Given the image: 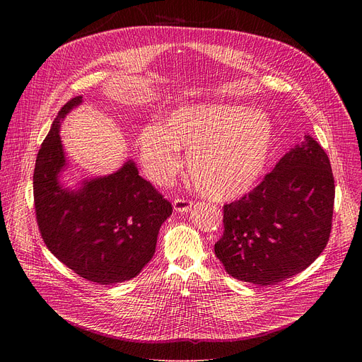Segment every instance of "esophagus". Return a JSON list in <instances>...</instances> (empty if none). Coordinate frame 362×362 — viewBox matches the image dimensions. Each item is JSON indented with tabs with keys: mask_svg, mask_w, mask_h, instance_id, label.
<instances>
[{
	"mask_svg": "<svg viewBox=\"0 0 362 362\" xmlns=\"http://www.w3.org/2000/svg\"><path fill=\"white\" fill-rule=\"evenodd\" d=\"M194 205V202L191 199H185V198H176L173 201V206L175 210L179 211V213H186L191 210V206Z\"/></svg>",
	"mask_w": 362,
	"mask_h": 362,
	"instance_id": "1",
	"label": "esophagus"
}]
</instances>
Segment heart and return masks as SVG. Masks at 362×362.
<instances>
[{
	"label": "heart",
	"instance_id": "heart-1",
	"mask_svg": "<svg viewBox=\"0 0 362 362\" xmlns=\"http://www.w3.org/2000/svg\"><path fill=\"white\" fill-rule=\"evenodd\" d=\"M146 176L167 185L183 165L198 191L230 201L248 194L273 149V127L262 112L233 105H192L173 111L163 126H145L136 139Z\"/></svg>",
	"mask_w": 362,
	"mask_h": 362
}]
</instances>
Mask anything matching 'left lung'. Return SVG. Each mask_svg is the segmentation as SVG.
<instances>
[{"label": "left lung", "mask_w": 362, "mask_h": 362, "mask_svg": "<svg viewBox=\"0 0 362 362\" xmlns=\"http://www.w3.org/2000/svg\"><path fill=\"white\" fill-rule=\"evenodd\" d=\"M333 204L330 160L305 136L250 194L223 206L224 232L216 255L242 281L269 286L289 279L326 248Z\"/></svg>", "instance_id": "8db88e82"}]
</instances>
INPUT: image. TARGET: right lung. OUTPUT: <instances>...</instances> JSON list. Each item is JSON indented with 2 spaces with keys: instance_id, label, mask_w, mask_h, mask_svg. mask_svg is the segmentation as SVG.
<instances>
[{
  "instance_id": "right-lung-1",
  "label": "right lung",
  "mask_w": 362,
  "mask_h": 362,
  "mask_svg": "<svg viewBox=\"0 0 362 362\" xmlns=\"http://www.w3.org/2000/svg\"><path fill=\"white\" fill-rule=\"evenodd\" d=\"M81 103L79 95L63 105L37 152L36 221L47 248L66 267L89 281L120 283L136 277L151 261L160 227L173 206L130 160L116 173L85 180L76 191L63 187L60 122Z\"/></svg>"
}]
</instances>
